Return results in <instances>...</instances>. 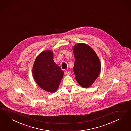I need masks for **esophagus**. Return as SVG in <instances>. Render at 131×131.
<instances>
[{"label":"esophagus","mask_w":131,"mask_h":131,"mask_svg":"<svg viewBox=\"0 0 131 131\" xmlns=\"http://www.w3.org/2000/svg\"><path fill=\"white\" fill-rule=\"evenodd\" d=\"M71 72L70 71H65V74L66 75H71Z\"/></svg>","instance_id":"obj_1"}]
</instances>
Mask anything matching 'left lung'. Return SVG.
I'll return each instance as SVG.
<instances>
[{"label":"left lung","instance_id":"left-lung-1","mask_svg":"<svg viewBox=\"0 0 131 131\" xmlns=\"http://www.w3.org/2000/svg\"><path fill=\"white\" fill-rule=\"evenodd\" d=\"M73 50L76 80L82 87H89L99 75L101 69L99 59L94 50L86 44H77Z\"/></svg>","mask_w":131,"mask_h":131}]
</instances>
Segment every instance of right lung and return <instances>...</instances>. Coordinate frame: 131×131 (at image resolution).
Returning a JSON list of instances; mask_svg holds the SVG:
<instances>
[{
	"label": "right lung",
	"mask_w": 131,
	"mask_h": 131,
	"mask_svg": "<svg viewBox=\"0 0 131 131\" xmlns=\"http://www.w3.org/2000/svg\"><path fill=\"white\" fill-rule=\"evenodd\" d=\"M53 53L45 51L37 57L33 66L32 74L36 83L45 91L55 92L59 86L64 72L53 60Z\"/></svg>",
	"instance_id": "add662e5"
}]
</instances>
